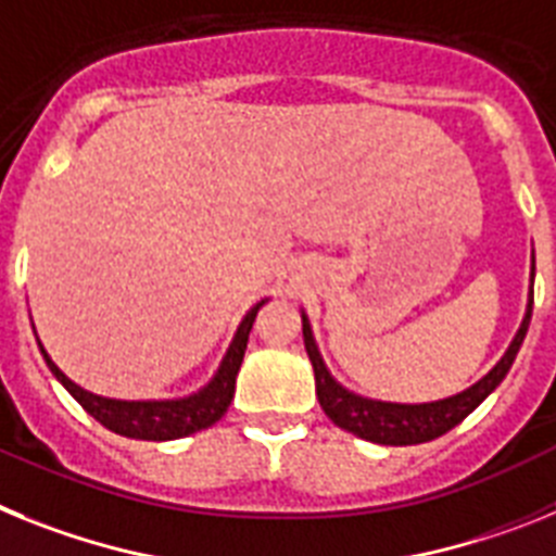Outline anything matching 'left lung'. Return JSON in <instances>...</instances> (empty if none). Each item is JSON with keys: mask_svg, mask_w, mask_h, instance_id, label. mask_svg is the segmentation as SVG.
Segmentation results:
<instances>
[{"mask_svg": "<svg viewBox=\"0 0 556 556\" xmlns=\"http://www.w3.org/2000/svg\"><path fill=\"white\" fill-rule=\"evenodd\" d=\"M532 279H534V254H532ZM532 305L534 293L529 291V302H526L523 321H520L518 332L509 341L501 361L486 371L484 378L467 386L465 392L451 394L445 400H431V403H392V400H375L364 397V394L350 392L346 386L338 383L327 369L321 352H318L316 338H313V327L307 313L302 311V336H305L307 358L313 364V375H316V394L318 403L325 408L327 417L344 428V431L355 433V437L366 439V442H378V445H419V442H431V439L442 437L451 428H456L467 414H472L490 397L506 378V371L511 369L518 350L523 344L529 321H532Z\"/></svg>", "mask_w": 556, "mask_h": 556, "instance_id": "8db88e82", "label": "left lung"}]
</instances>
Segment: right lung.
I'll return each mask as SVG.
<instances>
[{"instance_id":"obj_1","label":"right lung","mask_w":556,"mask_h":556,"mask_svg":"<svg viewBox=\"0 0 556 556\" xmlns=\"http://www.w3.org/2000/svg\"><path fill=\"white\" fill-rule=\"evenodd\" d=\"M268 299H260L257 305H251L245 316L240 318L238 330L231 336L229 350L220 358L218 369L204 383L198 392L187 394V397H173V400H117V397H103V394L86 392L84 386H77L70 380L64 371L58 369L55 361L47 355L45 344L38 341V350L45 355L47 366L58 378V383L64 386L66 392L84 405L91 417L105 425L109 431L119 433L128 439H148V442H167V439H181L190 437L195 431H204L210 425L218 422L229 408L231 397H235V380H238L240 364H243L245 344H249V332L254 325L260 307ZM36 332V327H33Z\"/></svg>"}]
</instances>
